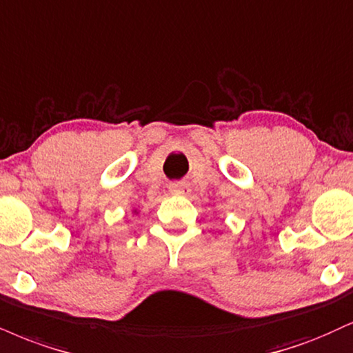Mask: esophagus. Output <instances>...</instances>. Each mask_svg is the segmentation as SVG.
Wrapping results in <instances>:
<instances>
[{
	"label": "esophagus",
	"mask_w": 353,
	"mask_h": 353,
	"mask_svg": "<svg viewBox=\"0 0 353 353\" xmlns=\"http://www.w3.org/2000/svg\"><path fill=\"white\" fill-rule=\"evenodd\" d=\"M169 190H171V194L174 195H185L189 192V188L185 184H182V182H172V184L169 185Z\"/></svg>",
	"instance_id": "obj_1"
}]
</instances>
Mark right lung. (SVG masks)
<instances>
[{
  "label": "right lung",
  "instance_id": "add662e5",
  "mask_svg": "<svg viewBox=\"0 0 353 353\" xmlns=\"http://www.w3.org/2000/svg\"><path fill=\"white\" fill-rule=\"evenodd\" d=\"M133 215H138V210H133Z\"/></svg>",
  "mask_w": 353,
  "mask_h": 353
}]
</instances>
